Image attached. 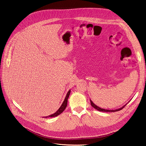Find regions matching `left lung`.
<instances>
[{"label": "left lung", "instance_id": "obj_1", "mask_svg": "<svg viewBox=\"0 0 146 146\" xmlns=\"http://www.w3.org/2000/svg\"><path fill=\"white\" fill-rule=\"evenodd\" d=\"M90 102H91V106H92V107L94 108L97 110H98V111H103V112H115V111H119V110H122L127 105V104H125V105H123V107H122L120 108H118V109H116V110H106V109H104V108H101L100 107H98V106H97L96 105H95L93 102H92V101L91 99H90Z\"/></svg>", "mask_w": 146, "mask_h": 146}]
</instances>
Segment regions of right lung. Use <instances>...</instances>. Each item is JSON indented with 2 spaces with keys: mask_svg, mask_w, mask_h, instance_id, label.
<instances>
[{
  "mask_svg": "<svg viewBox=\"0 0 146 146\" xmlns=\"http://www.w3.org/2000/svg\"><path fill=\"white\" fill-rule=\"evenodd\" d=\"M70 90H69V91L68 92V93H67V94H66V98H65V99H64V101H63V102L62 104H61V107L59 108V109H58V110H57V111H56L55 113L51 114V115H50V116H48L45 117L46 118H47V117H55V116H58L59 114H60L61 113H63V111L65 110V108H66V107H67L68 99V98H69V95H70Z\"/></svg>",
  "mask_w": 146,
  "mask_h": 146,
  "instance_id": "1",
  "label": "right lung"
}]
</instances>
